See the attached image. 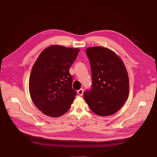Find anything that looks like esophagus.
Listing matches in <instances>:
<instances>
[{
  "instance_id": "1",
  "label": "esophagus",
  "mask_w": 157,
  "mask_h": 157,
  "mask_svg": "<svg viewBox=\"0 0 157 157\" xmlns=\"http://www.w3.org/2000/svg\"><path fill=\"white\" fill-rule=\"evenodd\" d=\"M77 93L79 96H82V94H83V89H80L79 90L77 91Z\"/></svg>"
}]
</instances>
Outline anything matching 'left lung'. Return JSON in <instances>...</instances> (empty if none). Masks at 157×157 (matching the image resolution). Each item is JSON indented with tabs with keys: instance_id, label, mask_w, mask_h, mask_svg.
<instances>
[{
	"instance_id": "8db88e82",
	"label": "left lung",
	"mask_w": 157,
	"mask_h": 157,
	"mask_svg": "<svg viewBox=\"0 0 157 157\" xmlns=\"http://www.w3.org/2000/svg\"><path fill=\"white\" fill-rule=\"evenodd\" d=\"M86 55L91 64L92 88L84 98L90 109L99 116L115 114L127 101L129 79L121 58L107 48L89 47Z\"/></svg>"
}]
</instances>
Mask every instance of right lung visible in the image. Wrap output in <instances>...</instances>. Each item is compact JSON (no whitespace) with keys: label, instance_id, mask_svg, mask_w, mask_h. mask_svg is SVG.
I'll return each mask as SVG.
<instances>
[{"label":"right lung","instance_id":"add662e5","mask_svg":"<svg viewBox=\"0 0 157 157\" xmlns=\"http://www.w3.org/2000/svg\"><path fill=\"white\" fill-rule=\"evenodd\" d=\"M78 48L51 45L40 54L29 79V91L35 106L42 113L58 117L68 111L76 92L72 87L70 68Z\"/></svg>","mask_w":157,"mask_h":157}]
</instances>
